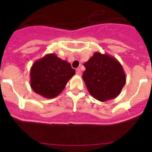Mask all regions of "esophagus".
Here are the masks:
<instances>
[{
  "label": "esophagus",
  "instance_id": "obj_1",
  "mask_svg": "<svg viewBox=\"0 0 152 152\" xmlns=\"http://www.w3.org/2000/svg\"><path fill=\"white\" fill-rule=\"evenodd\" d=\"M76 74H77V75H81V71H80V68H77V69H76Z\"/></svg>",
  "mask_w": 152,
  "mask_h": 152
}]
</instances>
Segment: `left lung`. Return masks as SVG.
Masks as SVG:
<instances>
[{"instance_id":"obj_1","label":"left lung","mask_w":152,"mask_h":152,"mask_svg":"<svg viewBox=\"0 0 152 152\" xmlns=\"http://www.w3.org/2000/svg\"><path fill=\"white\" fill-rule=\"evenodd\" d=\"M84 66L86 69L83 80L93 97L105 102L120 94L126 77L122 64L116 58L96 52Z\"/></svg>"}]
</instances>
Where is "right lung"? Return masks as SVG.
Instances as JSON below:
<instances>
[{
	"label": "right lung",
	"mask_w": 152,
	"mask_h": 152,
	"mask_svg": "<svg viewBox=\"0 0 152 152\" xmlns=\"http://www.w3.org/2000/svg\"><path fill=\"white\" fill-rule=\"evenodd\" d=\"M75 70L69 62L56 54H47L33 64L30 69V86L35 93L52 99L62 92Z\"/></svg>",
	"instance_id": "obj_1"
}]
</instances>
